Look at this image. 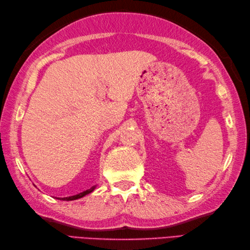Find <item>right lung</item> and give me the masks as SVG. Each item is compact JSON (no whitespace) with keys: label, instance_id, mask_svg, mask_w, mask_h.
I'll return each mask as SVG.
<instances>
[{"label":"right lung","instance_id":"1","mask_svg":"<svg viewBox=\"0 0 250 250\" xmlns=\"http://www.w3.org/2000/svg\"><path fill=\"white\" fill-rule=\"evenodd\" d=\"M94 189H95V186H93L92 188H90V189H88V190H86V191H83V192L78 193V194L72 195V196H66V198H57V199L62 200V201H73V200H77V199L83 198V196H84V195L91 193Z\"/></svg>","mask_w":250,"mask_h":250}]
</instances>
